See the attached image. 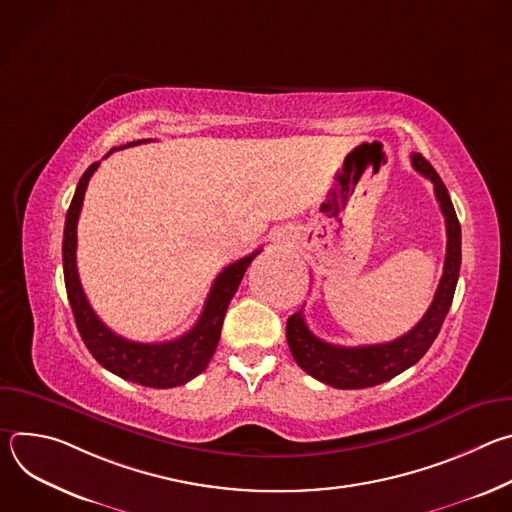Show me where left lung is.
I'll return each instance as SVG.
<instances>
[{
    "mask_svg": "<svg viewBox=\"0 0 512 512\" xmlns=\"http://www.w3.org/2000/svg\"><path fill=\"white\" fill-rule=\"evenodd\" d=\"M411 164L421 176L431 180L435 198L440 202L442 214L446 218L448 245L440 285H437L433 302L423 318L407 334L383 344H328L310 332L304 318V306L300 312L289 316L285 330L291 356L296 358L298 367H302L310 377L330 387L367 389L401 375L429 350L450 312L462 263V229L442 178L437 176V172L421 154H411Z\"/></svg>",
    "mask_w": 512,
    "mask_h": 512,
    "instance_id": "left-lung-1",
    "label": "left lung"
}]
</instances>
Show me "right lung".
I'll return each instance as SVG.
<instances>
[{
	"label": "right lung",
	"mask_w": 512,
	"mask_h": 512,
	"mask_svg": "<svg viewBox=\"0 0 512 512\" xmlns=\"http://www.w3.org/2000/svg\"><path fill=\"white\" fill-rule=\"evenodd\" d=\"M137 143H143V141L139 139L127 145H119V148H113L107 156ZM99 164L101 162L91 164L87 172L81 176L77 192L72 196V202L68 206L66 223H64L62 267H64V285H66V296L72 308V316H75L77 328L89 352L95 356V360L101 364V367H105L113 375L143 387H154V389L180 387L192 381L196 375H200L208 367V362L216 350L218 338H221V328H223L227 308L233 296L237 294L239 283L249 263L255 259L259 251H253L251 255L231 263L229 267H225L221 273H218V277L210 287V294L206 298V304L198 322L194 324L192 330H188L180 338L170 342L143 344V342H133L115 334L93 312L77 271V223L83 208L85 190L89 186L91 176L99 168Z\"/></svg>",
	"instance_id": "1"
}]
</instances>
